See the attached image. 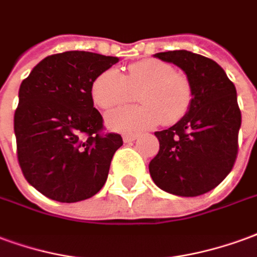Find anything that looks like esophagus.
<instances>
[{"label": "esophagus", "mask_w": 257, "mask_h": 257, "mask_svg": "<svg viewBox=\"0 0 257 257\" xmlns=\"http://www.w3.org/2000/svg\"><path fill=\"white\" fill-rule=\"evenodd\" d=\"M138 136L137 134H126V136H123V141L124 142H133L136 141Z\"/></svg>", "instance_id": "34e87169"}]
</instances>
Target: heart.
<instances>
[{
    "label": "heart",
    "mask_w": 257,
    "mask_h": 257,
    "mask_svg": "<svg viewBox=\"0 0 257 257\" xmlns=\"http://www.w3.org/2000/svg\"><path fill=\"white\" fill-rule=\"evenodd\" d=\"M142 104L121 108L106 116L110 130L138 133L157 126L175 124L192 106L193 87L188 75L175 71L171 64L145 59L128 65L123 75L116 68L101 72L91 83V97L101 109L109 110L134 98Z\"/></svg>",
    "instance_id": "heart-1"
}]
</instances>
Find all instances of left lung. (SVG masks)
<instances>
[{
  "label": "left lung",
  "instance_id": "1",
  "mask_svg": "<svg viewBox=\"0 0 257 257\" xmlns=\"http://www.w3.org/2000/svg\"><path fill=\"white\" fill-rule=\"evenodd\" d=\"M155 57L188 75L193 101L178 123L155 133L160 149L149 163V172L164 192L200 196L216 188L237 159L241 110L235 86L218 63L201 54L171 50Z\"/></svg>",
  "mask_w": 257,
  "mask_h": 257
}]
</instances>
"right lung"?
<instances>
[{
  "label": "right lung",
  "instance_id": "1",
  "mask_svg": "<svg viewBox=\"0 0 257 257\" xmlns=\"http://www.w3.org/2000/svg\"><path fill=\"white\" fill-rule=\"evenodd\" d=\"M117 61L80 50L52 54L22 82L13 120L19 166L27 182L46 197L76 203L105 185L123 140L102 133L91 83Z\"/></svg>",
  "mask_w": 257,
  "mask_h": 257
}]
</instances>
